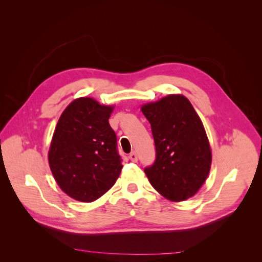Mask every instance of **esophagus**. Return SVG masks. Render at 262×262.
I'll return each instance as SVG.
<instances>
[{
    "instance_id": "34e87169",
    "label": "esophagus",
    "mask_w": 262,
    "mask_h": 262,
    "mask_svg": "<svg viewBox=\"0 0 262 262\" xmlns=\"http://www.w3.org/2000/svg\"><path fill=\"white\" fill-rule=\"evenodd\" d=\"M129 158L132 161V162H138V155L136 152H132L130 155H129Z\"/></svg>"
}]
</instances>
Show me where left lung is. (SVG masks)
<instances>
[{"label": "left lung", "instance_id": "left-lung-1", "mask_svg": "<svg viewBox=\"0 0 262 262\" xmlns=\"http://www.w3.org/2000/svg\"><path fill=\"white\" fill-rule=\"evenodd\" d=\"M152 128L154 164L144 169L150 185L166 199L185 201L207 180L212 150L207 132L191 102L181 94L141 106Z\"/></svg>", "mask_w": 262, "mask_h": 262}]
</instances>
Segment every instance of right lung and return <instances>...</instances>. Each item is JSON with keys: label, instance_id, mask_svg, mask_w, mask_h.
I'll return each mask as SVG.
<instances>
[{"label": "right lung", "instance_id": "1", "mask_svg": "<svg viewBox=\"0 0 262 262\" xmlns=\"http://www.w3.org/2000/svg\"><path fill=\"white\" fill-rule=\"evenodd\" d=\"M115 106L91 97L74 99L55 126L48 152L54 180L74 200L93 202L112 188L122 169L108 119Z\"/></svg>", "mask_w": 262, "mask_h": 262}]
</instances>
